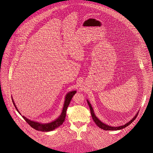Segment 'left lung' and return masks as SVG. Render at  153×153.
<instances>
[{"instance_id":"1","label":"left lung","mask_w":153,"mask_h":153,"mask_svg":"<svg viewBox=\"0 0 153 153\" xmlns=\"http://www.w3.org/2000/svg\"><path fill=\"white\" fill-rule=\"evenodd\" d=\"M87 101L88 104V105H89V109H90V111H91V114L92 118L94 121L95 122V123L97 124V126L99 128H101V129H103V130H107V131H108V130H109V131H112H112H113V130H121V129H123V128H126V127L128 126L131 123H132L134 121V120L136 118V117H137V115H138V112L135 114V115L133 117V118H132L128 123H126V124H124V125H123V126H118V127H111V126H109L108 125L105 124V123H103L102 122H101V121L97 117V116L95 115V113H94V110H93V108H92V106H91V103L89 102V101H88V100Z\"/></svg>"}]
</instances>
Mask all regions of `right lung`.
Returning a JSON list of instances; mask_svg holds the SVG:
<instances>
[{
    "instance_id": "right-lung-1",
    "label": "right lung",
    "mask_w": 153,
    "mask_h": 153,
    "mask_svg": "<svg viewBox=\"0 0 153 153\" xmlns=\"http://www.w3.org/2000/svg\"><path fill=\"white\" fill-rule=\"evenodd\" d=\"M76 92V91H71L68 93H67V94L66 95L65 97V101H64V107H63V109L62 111V112L61 114V115L59 116V117L58 118H56L55 120L49 123H39L37 121H32L30 120L29 119H27L26 117H25V116H22V117L23 118V119L29 124V125L30 126V127H32L33 128L38 130V131H51L55 130V128L59 127V126H61L63 123L65 121L66 117V110L67 108L71 102V100H72V97L75 95V94ZM12 100L13 102V104L15 107V108L17 110V111L20 114L19 111L18 109V108L16 107L15 103L13 101V99L12 97Z\"/></svg>"
}]
</instances>
